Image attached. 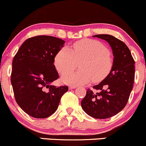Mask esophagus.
<instances>
[{
  "label": "esophagus",
  "instance_id": "obj_1",
  "mask_svg": "<svg viewBox=\"0 0 146 146\" xmlns=\"http://www.w3.org/2000/svg\"><path fill=\"white\" fill-rule=\"evenodd\" d=\"M75 88H76V85H73V84H71V85L69 86V89H75Z\"/></svg>",
  "mask_w": 146,
  "mask_h": 146
}]
</instances>
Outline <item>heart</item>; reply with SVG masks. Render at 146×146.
<instances>
[{
	"label": "heart",
	"instance_id": "b5f03b06",
	"mask_svg": "<svg viewBox=\"0 0 146 146\" xmlns=\"http://www.w3.org/2000/svg\"><path fill=\"white\" fill-rule=\"evenodd\" d=\"M80 62L81 69L77 72H68L76 68ZM54 64L60 73H65L62 81L66 84H83L101 81L108 76L113 62L108 49L97 40L84 39L76 41L70 48L64 47L57 52Z\"/></svg>",
	"mask_w": 146,
	"mask_h": 146
}]
</instances>
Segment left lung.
Returning a JSON list of instances; mask_svg holds the SVG:
<instances>
[{
	"label": "left lung",
	"instance_id": "1",
	"mask_svg": "<svg viewBox=\"0 0 146 146\" xmlns=\"http://www.w3.org/2000/svg\"><path fill=\"white\" fill-rule=\"evenodd\" d=\"M93 36L105 40L110 45L113 66L108 76L93 86L99 92L88 89L81 106L91 117L105 119L115 116L125 107L133 88L135 62L129 49L122 41L110 35Z\"/></svg>",
	"mask_w": 146,
	"mask_h": 146
}]
</instances>
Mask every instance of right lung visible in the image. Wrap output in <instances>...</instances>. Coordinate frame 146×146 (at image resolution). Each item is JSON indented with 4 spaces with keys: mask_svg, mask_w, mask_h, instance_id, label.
Returning <instances> with one entry per match:
<instances>
[{
    "mask_svg": "<svg viewBox=\"0 0 146 146\" xmlns=\"http://www.w3.org/2000/svg\"><path fill=\"white\" fill-rule=\"evenodd\" d=\"M64 44L55 36H36L25 40L14 56L11 83L16 101L33 117L51 116L68 90L67 86L51 84L59 78L54 58Z\"/></svg>",
    "mask_w": 146,
    "mask_h": 146,
    "instance_id": "1",
    "label": "right lung"
}]
</instances>
